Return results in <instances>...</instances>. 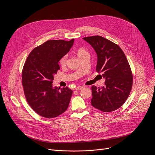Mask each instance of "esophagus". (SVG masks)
Returning <instances> with one entry per match:
<instances>
[{"label":"esophagus","instance_id":"1","mask_svg":"<svg viewBox=\"0 0 155 155\" xmlns=\"http://www.w3.org/2000/svg\"><path fill=\"white\" fill-rule=\"evenodd\" d=\"M83 87V86H77V87L75 88V90L79 91V90H81Z\"/></svg>","mask_w":155,"mask_h":155}]
</instances>
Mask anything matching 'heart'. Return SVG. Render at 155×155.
Here are the masks:
<instances>
[{
  "label": "heart",
  "instance_id": "1",
  "mask_svg": "<svg viewBox=\"0 0 155 155\" xmlns=\"http://www.w3.org/2000/svg\"><path fill=\"white\" fill-rule=\"evenodd\" d=\"M77 55L79 58H80L81 56H82L83 55L86 54V53H88L87 51L83 48H80L77 50ZM68 56L67 54H65L64 56H63L61 58V59H59V64L61 65V66H65L66 65V64H67V61H68Z\"/></svg>",
  "mask_w": 155,
  "mask_h": 155
}]
</instances>
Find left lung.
<instances>
[{
  "label": "left lung",
  "mask_w": 155,
  "mask_h": 155,
  "mask_svg": "<svg viewBox=\"0 0 155 155\" xmlns=\"http://www.w3.org/2000/svg\"><path fill=\"white\" fill-rule=\"evenodd\" d=\"M97 53L96 72L105 79L102 87L92 86L91 105L103 112L121 107L130 93L133 77L127 59L116 43L99 35L83 38Z\"/></svg>",
  "instance_id": "8db88e82"
}]
</instances>
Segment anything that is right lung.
I'll return each instance as SVG.
<instances>
[{"label": "right lung", "instance_id": "right-lung-1", "mask_svg": "<svg viewBox=\"0 0 155 155\" xmlns=\"http://www.w3.org/2000/svg\"><path fill=\"white\" fill-rule=\"evenodd\" d=\"M70 41L50 40L32 50L22 71V84L27 102L34 111L46 118H54L68 109L72 94L68 87H53L58 62L73 45Z\"/></svg>", "mask_w": 155, "mask_h": 155}]
</instances>
